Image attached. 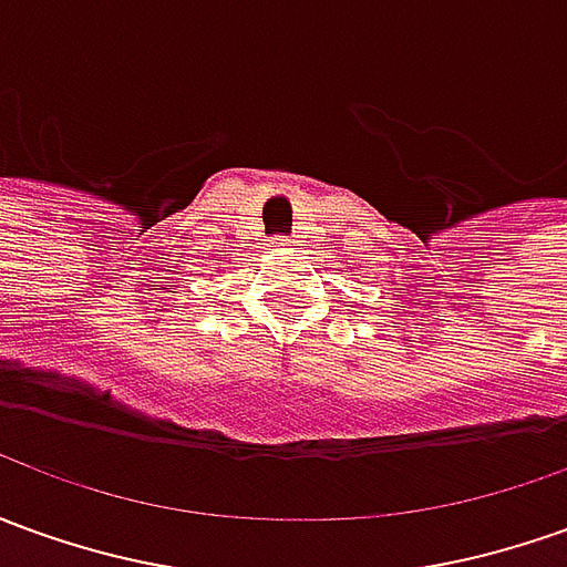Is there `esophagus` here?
<instances>
[{"mask_svg":"<svg viewBox=\"0 0 567 567\" xmlns=\"http://www.w3.org/2000/svg\"><path fill=\"white\" fill-rule=\"evenodd\" d=\"M284 249H290V246H287V244H284Z\"/></svg>","mask_w":567,"mask_h":567,"instance_id":"1","label":"esophagus"}]
</instances>
